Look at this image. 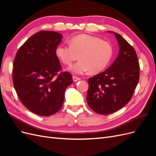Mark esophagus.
<instances>
[{
  "label": "esophagus",
  "instance_id": "34e87169",
  "mask_svg": "<svg viewBox=\"0 0 156 156\" xmlns=\"http://www.w3.org/2000/svg\"><path fill=\"white\" fill-rule=\"evenodd\" d=\"M72 78H73V80L74 82H77V81H80V80H81V78H79V77H76V76H74V75L72 77Z\"/></svg>",
  "mask_w": 156,
  "mask_h": 156
}]
</instances>
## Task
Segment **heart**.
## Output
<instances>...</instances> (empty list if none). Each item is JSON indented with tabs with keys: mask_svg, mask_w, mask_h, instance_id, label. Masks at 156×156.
I'll return each mask as SVG.
<instances>
[{
	"mask_svg": "<svg viewBox=\"0 0 156 156\" xmlns=\"http://www.w3.org/2000/svg\"><path fill=\"white\" fill-rule=\"evenodd\" d=\"M69 46L61 45L56 49V55L67 66L77 63L71 67L73 73L81 74L88 72L98 73L105 69L112 57L113 48L111 43L100 37L85 34L72 37Z\"/></svg>",
	"mask_w": 156,
	"mask_h": 156,
	"instance_id": "heart-1",
	"label": "heart"
}]
</instances>
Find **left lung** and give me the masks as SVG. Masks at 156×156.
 <instances>
[{
  "label": "left lung",
  "instance_id": "8db88e82",
  "mask_svg": "<svg viewBox=\"0 0 156 156\" xmlns=\"http://www.w3.org/2000/svg\"><path fill=\"white\" fill-rule=\"evenodd\" d=\"M119 54L104 72L88 79L87 103L94 112L111 114L120 109L133 96L139 80V63L134 48L115 32Z\"/></svg>",
  "mask_w": 156,
  "mask_h": 156
}]
</instances>
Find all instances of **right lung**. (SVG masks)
Masks as SVG:
<instances>
[{
	"mask_svg": "<svg viewBox=\"0 0 156 156\" xmlns=\"http://www.w3.org/2000/svg\"><path fill=\"white\" fill-rule=\"evenodd\" d=\"M62 36L41 30L18 49L13 60L12 80L21 102L40 116H51L63 105L64 92L73 83L70 73L62 72L56 49Z\"/></svg>",
	"mask_w": 156,
	"mask_h": 156,
	"instance_id": "obj_1",
	"label": "right lung"
}]
</instances>
